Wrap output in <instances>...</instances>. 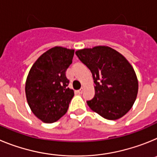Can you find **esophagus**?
<instances>
[{
	"mask_svg": "<svg viewBox=\"0 0 157 157\" xmlns=\"http://www.w3.org/2000/svg\"><path fill=\"white\" fill-rule=\"evenodd\" d=\"M83 90H84V88H83V87H82V88L80 89V90H78L77 92L78 93V94H82Z\"/></svg>",
	"mask_w": 157,
	"mask_h": 157,
	"instance_id": "34e87169",
	"label": "esophagus"
}]
</instances>
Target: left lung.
Here are the masks:
<instances>
[{
	"mask_svg": "<svg viewBox=\"0 0 157 157\" xmlns=\"http://www.w3.org/2000/svg\"><path fill=\"white\" fill-rule=\"evenodd\" d=\"M78 59L90 70L95 95L86 101L91 110L109 120L125 116L137 98L138 81L124 56L105 45L78 49Z\"/></svg>",
	"mask_w": 157,
	"mask_h": 157,
	"instance_id": "left-lung-1",
	"label": "left lung"
}]
</instances>
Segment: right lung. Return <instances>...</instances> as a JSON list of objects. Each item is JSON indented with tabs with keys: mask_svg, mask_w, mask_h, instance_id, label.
I'll use <instances>...</instances> for the list:
<instances>
[{
	"mask_svg": "<svg viewBox=\"0 0 157 157\" xmlns=\"http://www.w3.org/2000/svg\"><path fill=\"white\" fill-rule=\"evenodd\" d=\"M74 49L55 46L47 50L32 65L25 92L30 110L44 123H52L67 112L74 90L66 77Z\"/></svg>",
	"mask_w": 157,
	"mask_h": 157,
	"instance_id": "1",
	"label": "right lung"
}]
</instances>
